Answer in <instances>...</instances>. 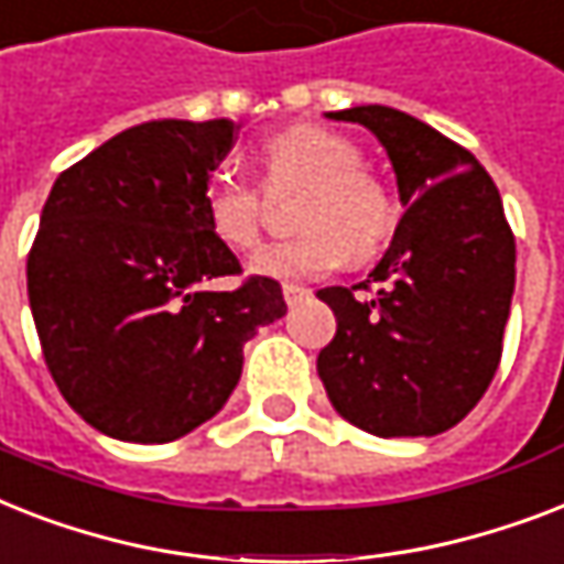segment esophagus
Returning a JSON list of instances; mask_svg holds the SVG:
<instances>
[{
    "instance_id": "esophagus-1",
    "label": "esophagus",
    "mask_w": 564,
    "mask_h": 564,
    "mask_svg": "<svg viewBox=\"0 0 564 564\" xmlns=\"http://www.w3.org/2000/svg\"><path fill=\"white\" fill-rule=\"evenodd\" d=\"M311 291L305 285H294V282H285L282 285V296H285V303L288 305H296V303H303L305 296H308Z\"/></svg>"
}]
</instances>
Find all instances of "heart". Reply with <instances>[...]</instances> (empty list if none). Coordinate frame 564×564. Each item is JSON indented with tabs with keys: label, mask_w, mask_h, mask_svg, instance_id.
<instances>
[{
	"label": "heart",
	"mask_w": 564,
	"mask_h": 564,
	"mask_svg": "<svg viewBox=\"0 0 564 564\" xmlns=\"http://www.w3.org/2000/svg\"><path fill=\"white\" fill-rule=\"evenodd\" d=\"M270 188L305 186L294 212L300 232L261 247L250 270L264 279H314L349 256L367 261L384 247L399 206L384 180L364 169L352 139L317 124H296L261 145ZM209 229L232 250H253L264 229V195L236 165H220L204 188Z\"/></svg>",
	"instance_id": "b5f03b06"
}]
</instances>
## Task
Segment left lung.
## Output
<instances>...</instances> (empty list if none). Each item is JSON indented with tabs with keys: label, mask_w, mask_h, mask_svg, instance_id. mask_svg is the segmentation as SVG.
I'll list each match as a JSON object with an SVG mask.
<instances>
[{
	"label": "left lung",
	"mask_w": 564,
	"mask_h": 564,
	"mask_svg": "<svg viewBox=\"0 0 564 564\" xmlns=\"http://www.w3.org/2000/svg\"><path fill=\"white\" fill-rule=\"evenodd\" d=\"M328 119L376 133L408 209L364 282L317 291L337 319L317 372L337 413L367 434H443L501 364L516 288L501 195L475 154L408 112L367 104Z\"/></svg>",
	"instance_id": "left-lung-1"
}]
</instances>
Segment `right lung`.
Returning a JSON list of instances; mask_svg holds the SVG:
<instances>
[{"label": "right lung", "instance_id": "1", "mask_svg": "<svg viewBox=\"0 0 564 564\" xmlns=\"http://www.w3.org/2000/svg\"><path fill=\"white\" fill-rule=\"evenodd\" d=\"M229 119L145 121L61 171L29 253V303L54 384L124 443H171L224 408L245 344L288 311L276 279L241 276L204 188Z\"/></svg>", "mask_w": 564, "mask_h": 564}]
</instances>
